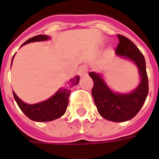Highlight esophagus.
<instances>
[{
    "instance_id": "1",
    "label": "esophagus",
    "mask_w": 159,
    "mask_h": 159,
    "mask_svg": "<svg viewBox=\"0 0 159 159\" xmlns=\"http://www.w3.org/2000/svg\"><path fill=\"white\" fill-rule=\"evenodd\" d=\"M88 72V66L87 65H82L80 66L79 70H78V75H84L87 74Z\"/></svg>"
}]
</instances>
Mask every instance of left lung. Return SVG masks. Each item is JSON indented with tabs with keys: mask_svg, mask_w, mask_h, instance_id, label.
<instances>
[{
	"mask_svg": "<svg viewBox=\"0 0 159 159\" xmlns=\"http://www.w3.org/2000/svg\"><path fill=\"white\" fill-rule=\"evenodd\" d=\"M117 37L119 43L116 54L130 59L139 68L142 79L139 87L130 94L113 93L100 75L95 72H89V75L93 80L91 93L98 113L107 120L125 122L131 119L141 110L147 98L149 84L143 54L129 39L122 34H117Z\"/></svg>",
	"mask_w": 159,
	"mask_h": 159,
	"instance_id": "1",
	"label": "left lung"
}]
</instances>
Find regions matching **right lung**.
Wrapping results in <instances>:
<instances>
[{
	"label": "right lung",
	"instance_id": "1",
	"mask_svg": "<svg viewBox=\"0 0 159 159\" xmlns=\"http://www.w3.org/2000/svg\"><path fill=\"white\" fill-rule=\"evenodd\" d=\"M46 34H39L26 41L22 45L31 42H38L45 41L48 39ZM79 75H75L74 78H71L64 87L61 88L52 98L48 99L47 101L39 102L36 104H27L23 102L18 98L15 92H13L14 98L16 102L22 112L31 120L37 122H48L59 118L65 113L67 107L69 104V97L70 94L71 88L79 83Z\"/></svg>",
	"mask_w": 159,
	"mask_h": 159
}]
</instances>
